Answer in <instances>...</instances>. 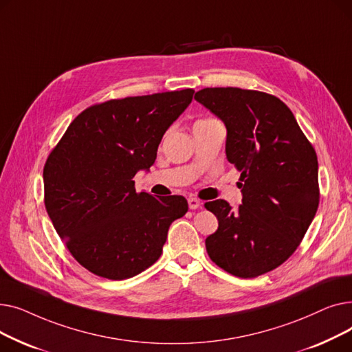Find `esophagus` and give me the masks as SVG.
<instances>
[{"label":"esophagus","mask_w":352,"mask_h":352,"mask_svg":"<svg viewBox=\"0 0 352 352\" xmlns=\"http://www.w3.org/2000/svg\"><path fill=\"white\" fill-rule=\"evenodd\" d=\"M188 207H190V210H197L201 207V201L191 197V198H188Z\"/></svg>","instance_id":"34e87169"}]
</instances>
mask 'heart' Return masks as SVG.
I'll return each instance as SVG.
<instances>
[{"label": "heart", "mask_w": 352, "mask_h": 352, "mask_svg": "<svg viewBox=\"0 0 352 352\" xmlns=\"http://www.w3.org/2000/svg\"><path fill=\"white\" fill-rule=\"evenodd\" d=\"M201 121H207V120H201Z\"/></svg>", "instance_id": "heart-1"}]
</instances>
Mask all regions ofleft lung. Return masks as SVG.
<instances>
[{"instance_id":"8db88e82","label":"left lung","mask_w":352,"mask_h":352,"mask_svg":"<svg viewBox=\"0 0 352 352\" xmlns=\"http://www.w3.org/2000/svg\"><path fill=\"white\" fill-rule=\"evenodd\" d=\"M194 98L224 122L227 160L241 171V206L206 202L218 219L207 252L224 271L254 278L287 261L316 217L317 154L291 109L274 96L227 87L204 88Z\"/></svg>"}]
</instances>
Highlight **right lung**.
I'll return each mask as SVG.
<instances>
[{
    "label": "right lung",
    "mask_w": 352,
    "mask_h": 352,
    "mask_svg": "<svg viewBox=\"0 0 352 352\" xmlns=\"http://www.w3.org/2000/svg\"><path fill=\"white\" fill-rule=\"evenodd\" d=\"M194 89L111 100L74 120L44 166L45 208L72 256L108 280H126L161 256L182 195L137 192L134 175L150 170L166 129L191 104Z\"/></svg>",
    "instance_id": "obj_1"
}]
</instances>
